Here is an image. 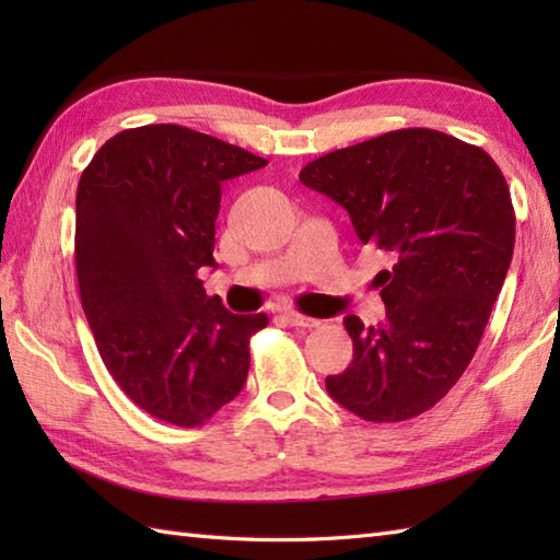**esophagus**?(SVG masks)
I'll use <instances>...</instances> for the list:
<instances>
[{
	"label": "esophagus",
	"instance_id": "esophagus-1",
	"mask_svg": "<svg viewBox=\"0 0 560 560\" xmlns=\"http://www.w3.org/2000/svg\"><path fill=\"white\" fill-rule=\"evenodd\" d=\"M283 319H287V323H289L291 327H301V329H313V327H319V319H315V317H307V315H301V313H293V311L283 313Z\"/></svg>",
	"mask_w": 560,
	"mask_h": 560
}]
</instances>
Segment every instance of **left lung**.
Returning a JSON list of instances; mask_svg holds the SVG:
<instances>
[{"label": "left lung", "mask_w": 560, "mask_h": 560, "mask_svg": "<svg viewBox=\"0 0 560 560\" xmlns=\"http://www.w3.org/2000/svg\"><path fill=\"white\" fill-rule=\"evenodd\" d=\"M299 177L392 259L375 279L385 323L343 317L353 361L327 375L329 397L365 421L413 419L467 371L503 289L515 247L505 177L483 149L425 127L325 153Z\"/></svg>", "instance_id": "obj_1"}]
</instances>
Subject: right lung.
<instances>
[{"instance_id":"obj_1","label":"right lung","mask_w":560,"mask_h":560,"mask_svg":"<svg viewBox=\"0 0 560 560\" xmlns=\"http://www.w3.org/2000/svg\"><path fill=\"white\" fill-rule=\"evenodd\" d=\"M241 147L180 125L115 135L77 189V279L101 359L153 419L195 428L237 397L249 337L267 315H235L197 271L217 267L221 185L265 168Z\"/></svg>"}]
</instances>
